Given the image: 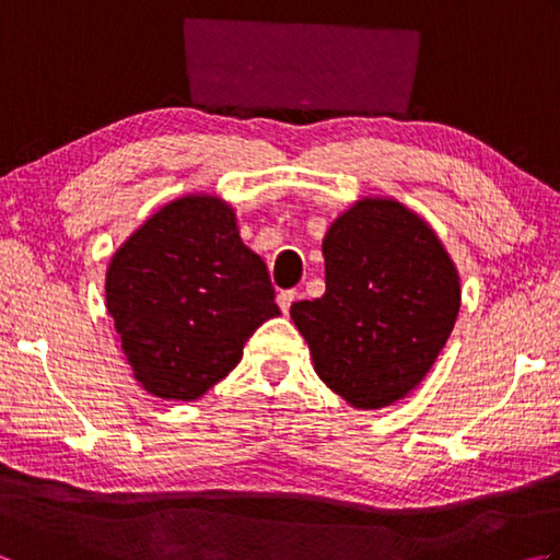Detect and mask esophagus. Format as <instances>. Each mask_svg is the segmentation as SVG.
Here are the masks:
<instances>
[{"instance_id": "1", "label": "esophagus", "mask_w": 560, "mask_h": 560, "mask_svg": "<svg viewBox=\"0 0 560 560\" xmlns=\"http://www.w3.org/2000/svg\"><path fill=\"white\" fill-rule=\"evenodd\" d=\"M299 299V293H295L293 289H289V291H281L279 295H277V303H279V307L283 313H289L291 311V303Z\"/></svg>"}]
</instances>
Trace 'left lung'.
I'll list each match as a JSON object with an SVG mask.
<instances>
[{
  "mask_svg": "<svg viewBox=\"0 0 560 560\" xmlns=\"http://www.w3.org/2000/svg\"><path fill=\"white\" fill-rule=\"evenodd\" d=\"M323 299L291 305L315 373L355 409L407 397L431 371L459 313V273L419 213L365 197L323 241Z\"/></svg>",
  "mask_w": 560,
  "mask_h": 560,
  "instance_id": "left-lung-1",
  "label": "left lung"
}]
</instances>
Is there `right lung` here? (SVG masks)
<instances>
[{
	"label": "right lung",
	"instance_id": "obj_1",
	"mask_svg": "<svg viewBox=\"0 0 560 560\" xmlns=\"http://www.w3.org/2000/svg\"><path fill=\"white\" fill-rule=\"evenodd\" d=\"M105 303L135 380L161 399H199L279 315L267 265L243 245L235 211L187 195L139 225L110 259Z\"/></svg>",
	"mask_w": 560,
	"mask_h": 560
}]
</instances>
